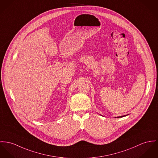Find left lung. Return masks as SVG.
<instances>
[{
	"label": "left lung",
	"instance_id": "1",
	"mask_svg": "<svg viewBox=\"0 0 158 158\" xmlns=\"http://www.w3.org/2000/svg\"><path fill=\"white\" fill-rule=\"evenodd\" d=\"M124 116H125V115H123V116H121V117H118V118H119V117H124Z\"/></svg>",
	"mask_w": 158,
	"mask_h": 158
}]
</instances>
